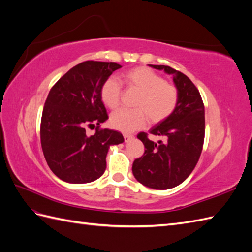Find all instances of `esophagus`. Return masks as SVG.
Listing matches in <instances>:
<instances>
[{
	"instance_id": "34e87169",
	"label": "esophagus",
	"mask_w": 252,
	"mask_h": 252,
	"mask_svg": "<svg viewBox=\"0 0 252 252\" xmlns=\"http://www.w3.org/2000/svg\"><path fill=\"white\" fill-rule=\"evenodd\" d=\"M124 139H125V142H129L133 139V135L129 133H124Z\"/></svg>"
}]
</instances>
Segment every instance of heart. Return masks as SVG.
Returning <instances> with one entry per match:
<instances>
[{
	"label": "heart",
	"instance_id": "b5f03b06",
	"mask_svg": "<svg viewBox=\"0 0 252 252\" xmlns=\"http://www.w3.org/2000/svg\"><path fill=\"white\" fill-rule=\"evenodd\" d=\"M121 80L128 88L139 91L134 109H119L110 117L112 128L123 132H131L145 126L147 117L152 123H158L174 111L179 101L178 90L172 84L165 82L161 75L146 67H136L121 73ZM121 85L114 78H108L101 87V100L106 107H118L121 97Z\"/></svg>",
	"mask_w": 252,
	"mask_h": 252
}]
</instances>
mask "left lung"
Segmentation results:
<instances>
[{
  "label": "left lung",
  "mask_w": 252,
  "mask_h": 252,
  "mask_svg": "<svg viewBox=\"0 0 252 252\" xmlns=\"http://www.w3.org/2000/svg\"><path fill=\"white\" fill-rule=\"evenodd\" d=\"M148 66L171 75L179 101L168 118L150 129L151 134L162 136L164 142H152L145 132L138 134L145 152L134 159L132 173L144 186L164 190L184 182L199 161L205 136V109L199 90L187 75L169 66Z\"/></svg>",
  "instance_id": "left-lung-1"
}]
</instances>
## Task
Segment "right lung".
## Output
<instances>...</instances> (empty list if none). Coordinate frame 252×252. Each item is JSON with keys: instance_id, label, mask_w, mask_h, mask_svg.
<instances>
[{"instance_id": "obj_1", "label": "right lung", "mask_w": 252, "mask_h": 252, "mask_svg": "<svg viewBox=\"0 0 252 252\" xmlns=\"http://www.w3.org/2000/svg\"><path fill=\"white\" fill-rule=\"evenodd\" d=\"M121 67L114 62L86 61L50 89L41 120V145L49 168L62 181L84 184L102 177L109 147L124 142L121 132L100 129L108 119L101 87ZM88 126L96 127L94 135H87Z\"/></svg>"}]
</instances>
